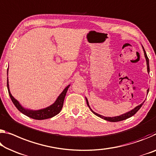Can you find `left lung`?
I'll return each mask as SVG.
<instances>
[{
	"instance_id": "obj_1",
	"label": "left lung",
	"mask_w": 156,
	"mask_h": 156,
	"mask_svg": "<svg viewBox=\"0 0 156 156\" xmlns=\"http://www.w3.org/2000/svg\"><path fill=\"white\" fill-rule=\"evenodd\" d=\"M142 48H143V51H144V57H145V58H146V62H147V72L149 73V71H150V69H149V58H148V57H147V53H146V51H145V50H144V47H143V46H142ZM148 93H149V90H147V94H148ZM85 98H86V101H87V105H88V107L90 108V109L91 110V112H92L95 115L98 116V117H101V119H105V120H106V121H108V122H120V121L125 120V119H128V118L132 117V116L134 115L135 114L136 112H137V111L140 109V108L142 106L143 103H144V102L141 103L140 105L136 106V107L133 108V109L130 110V111H128V112H126V113H124V114H123V115H119V116H117V117H104V116L101 115H99V114H98V113H96V112H94V111H93L92 110H91V108H90V105H89V102H88L87 98H86V97H85Z\"/></svg>"
}]
</instances>
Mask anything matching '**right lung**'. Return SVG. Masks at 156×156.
Masks as SVG:
<instances>
[{"label":"right lung","instance_id":"obj_1","mask_svg":"<svg viewBox=\"0 0 156 156\" xmlns=\"http://www.w3.org/2000/svg\"><path fill=\"white\" fill-rule=\"evenodd\" d=\"M7 75H8V69H7ZM7 90H8L9 95L10 96L11 100L13 102L14 105L16 106V108L18 109L21 113H23V115L28 116V117H30L32 119L37 120H42V119H49L54 117L60 113V112L62 110V108L63 107V103L64 101H65V98L66 96V94L67 92V90L69 87H70V85L65 88L62 93L58 96V97L56 98L55 102L51 105L48 106V107L41 108L39 110H31L28 109V108H24L20 103L17 101L13 96L12 95L9 90V81H8V77L7 78Z\"/></svg>","mask_w":156,"mask_h":156}]
</instances>
